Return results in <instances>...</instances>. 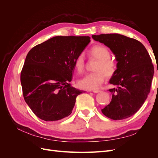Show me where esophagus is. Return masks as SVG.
I'll return each instance as SVG.
<instances>
[{
    "label": "esophagus",
    "instance_id": "obj_1",
    "mask_svg": "<svg viewBox=\"0 0 158 158\" xmlns=\"http://www.w3.org/2000/svg\"><path fill=\"white\" fill-rule=\"evenodd\" d=\"M92 92L95 93V94H97V93H99V92H101V91H100V90H92Z\"/></svg>",
    "mask_w": 158,
    "mask_h": 158
}]
</instances>
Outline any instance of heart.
I'll return each instance as SVG.
<instances>
[{
    "mask_svg": "<svg viewBox=\"0 0 158 158\" xmlns=\"http://www.w3.org/2000/svg\"><path fill=\"white\" fill-rule=\"evenodd\" d=\"M89 53L95 59L99 60V63L95 66V73L85 75L82 78L78 81V86L81 88L95 90L98 89L107 77H111L117 69V64L111 59V53L106 47L95 45L91 48ZM75 70L78 73H82L85 67V57L83 53H80L74 61Z\"/></svg>",
    "mask_w": 158,
    "mask_h": 158,
    "instance_id": "obj_1",
    "label": "heart"
}]
</instances>
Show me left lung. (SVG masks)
<instances>
[{"label":"left lung","mask_w":158,"mask_h":158,"mask_svg":"<svg viewBox=\"0 0 158 158\" xmlns=\"http://www.w3.org/2000/svg\"><path fill=\"white\" fill-rule=\"evenodd\" d=\"M92 38L108 47L117 61V69L109 83L111 101L102 109L113 120H122L135 114L150 92L154 65L145 47L136 40L118 33H107Z\"/></svg>","instance_id":"8db88e82"}]
</instances>
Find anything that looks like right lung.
Masks as SVG:
<instances>
[{
    "label": "right lung",
    "instance_id": "right-lung-1",
    "mask_svg": "<svg viewBox=\"0 0 158 158\" xmlns=\"http://www.w3.org/2000/svg\"><path fill=\"white\" fill-rule=\"evenodd\" d=\"M89 42L88 36H56L28 52L20 80L25 102L37 117L55 121L71 114L84 92L69 84L74 61Z\"/></svg>",
    "mask_w": 158,
    "mask_h": 158
}]
</instances>
